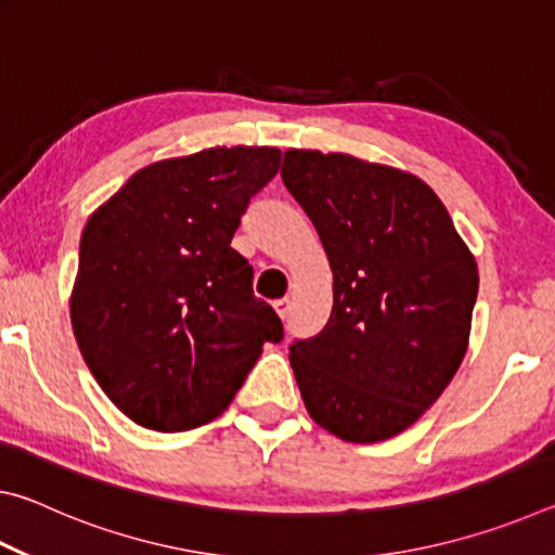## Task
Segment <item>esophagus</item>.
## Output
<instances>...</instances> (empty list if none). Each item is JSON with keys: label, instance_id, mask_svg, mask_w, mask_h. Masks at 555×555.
<instances>
[{"label": "esophagus", "instance_id": "esophagus-1", "mask_svg": "<svg viewBox=\"0 0 555 555\" xmlns=\"http://www.w3.org/2000/svg\"><path fill=\"white\" fill-rule=\"evenodd\" d=\"M274 311L279 313V318H288V311H291L288 298H279V300H274Z\"/></svg>", "mask_w": 555, "mask_h": 555}]
</instances>
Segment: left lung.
I'll list each match as a JSON object with an SVG mask.
<instances>
[{
  "label": "left lung",
  "instance_id": "obj_1",
  "mask_svg": "<svg viewBox=\"0 0 555 555\" xmlns=\"http://www.w3.org/2000/svg\"><path fill=\"white\" fill-rule=\"evenodd\" d=\"M281 178L333 271L325 327L288 347L311 418L347 443L416 424L463 362L477 264L418 176L350 154L288 149Z\"/></svg>",
  "mask_w": 555,
  "mask_h": 555
}]
</instances>
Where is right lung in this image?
Here are the masks:
<instances>
[{
  "label": "right lung",
  "instance_id": "1",
  "mask_svg": "<svg viewBox=\"0 0 555 555\" xmlns=\"http://www.w3.org/2000/svg\"><path fill=\"white\" fill-rule=\"evenodd\" d=\"M274 146H215L137 171L90 215L70 294L82 360L134 424L181 434L218 418L284 325L230 247Z\"/></svg>",
  "mask_w": 555,
  "mask_h": 555
}]
</instances>
